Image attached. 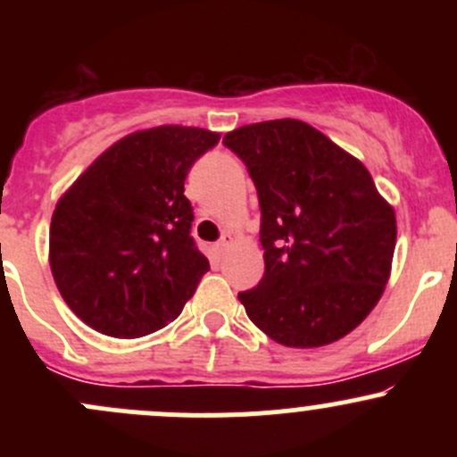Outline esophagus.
Here are the masks:
<instances>
[{
    "instance_id": "obj_1",
    "label": "esophagus",
    "mask_w": 457,
    "mask_h": 457,
    "mask_svg": "<svg viewBox=\"0 0 457 457\" xmlns=\"http://www.w3.org/2000/svg\"><path fill=\"white\" fill-rule=\"evenodd\" d=\"M232 243H234V237L229 232H225L223 237H220V241L216 243V252H219V254H223V252L232 245Z\"/></svg>"
}]
</instances>
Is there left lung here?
Segmentation results:
<instances>
[{
    "label": "left lung",
    "mask_w": 457,
    "mask_h": 457,
    "mask_svg": "<svg viewBox=\"0 0 457 457\" xmlns=\"http://www.w3.org/2000/svg\"><path fill=\"white\" fill-rule=\"evenodd\" d=\"M261 203L265 274L238 294L247 316L285 347H322L356 329L380 301L395 250V212L370 170L298 119L223 137Z\"/></svg>",
    "instance_id": "left-lung-1"
}]
</instances>
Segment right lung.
<instances>
[{
  "label": "right lung",
  "mask_w": 457,
  "mask_h": 457,
  "mask_svg": "<svg viewBox=\"0 0 457 457\" xmlns=\"http://www.w3.org/2000/svg\"><path fill=\"white\" fill-rule=\"evenodd\" d=\"M219 132L159 126L119 139L63 192L50 270L87 327L139 338L181 314L210 262L190 237L186 177Z\"/></svg>",
  "instance_id": "right-lung-1"
}]
</instances>
